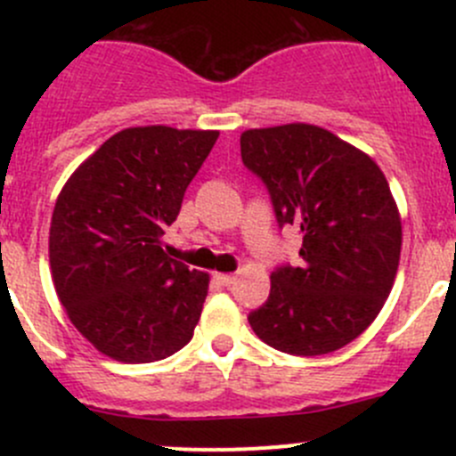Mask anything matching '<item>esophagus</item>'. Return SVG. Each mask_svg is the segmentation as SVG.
Wrapping results in <instances>:
<instances>
[{
  "label": "esophagus",
  "mask_w": 456,
  "mask_h": 456,
  "mask_svg": "<svg viewBox=\"0 0 456 456\" xmlns=\"http://www.w3.org/2000/svg\"><path fill=\"white\" fill-rule=\"evenodd\" d=\"M214 278H216V282L223 284V287H232V284L236 282V275H232V273H216Z\"/></svg>",
  "instance_id": "1"
}]
</instances>
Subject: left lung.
Here are the masks:
<instances>
[{
	"label": "left lung",
	"mask_w": 456,
	"mask_h": 456,
	"mask_svg": "<svg viewBox=\"0 0 456 456\" xmlns=\"http://www.w3.org/2000/svg\"><path fill=\"white\" fill-rule=\"evenodd\" d=\"M242 163L265 183L280 229L302 233L297 266L271 273L254 333L289 355L333 353L364 333L399 266L402 220L375 160L306 123L247 130Z\"/></svg>",
	"instance_id": "8db88e82"
}]
</instances>
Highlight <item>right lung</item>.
<instances>
[{
	"instance_id": "right-lung-1",
	"label": "right lung",
	"mask_w": 456,
	"mask_h": 456,
	"mask_svg": "<svg viewBox=\"0 0 456 456\" xmlns=\"http://www.w3.org/2000/svg\"><path fill=\"white\" fill-rule=\"evenodd\" d=\"M218 132L127 127L79 165L50 223V269L81 335L127 364L163 360L194 335L209 275L160 247Z\"/></svg>"
}]
</instances>
